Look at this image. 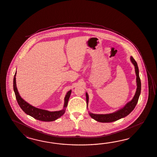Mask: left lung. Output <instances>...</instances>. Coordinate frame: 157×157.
I'll return each instance as SVG.
<instances>
[{
	"instance_id": "1",
	"label": "left lung",
	"mask_w": 157,
	"mask_h": 157,
	"mask_svg": "<svg viewBox=\"0 0 157 157\" xmlns=\"http://www.w3.org/2000/svg\"><path fill=\"white\" fill-rule=\"evenodd\" d=\"M131 60L133 63L135 68V72L136 75V82H137V89L136 93L133 97V99L131 100L128 103H127L126 105L122 109L119 110L118 111L114 112L113 113L106 114H93L89 113V114L91 117L93 119L97 121L101 122V123H110L113 122L116 120H118L119 119H121L128 115L135 108L136 105L138 103V100L139 98V96L140 94L141 91V82L140 79L139 75V68H138L137 63L133 57H131ZM86 102L87 104L88 103L89 97L87 93H86Z\"/></svg>"
}]
</instances>
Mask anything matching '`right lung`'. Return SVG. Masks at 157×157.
Masks as SVG:
<instances>
[{"label": "right lung", "mask_w": 157, "mask_h": 157, "mask_svg": "<svg viewBox=\"0 0 157 157\" xmlns=\"http://www.w3.org/2000/svg\"><path fill=\"white\" fill-rule=\"evenodd\" d=\"M15 74L14 80H13V88L15 94V97L18 104L21 107V108L23 110L24 112L29 116L33 117L34 119H37L38 120H41L43 121H52L56 120V119L59 118L63 115L65 112V108L67 106L68 99L70 97V94L71 93V90H70L67 92L66 95L64 98V109L60 110V111H56V112H49L46 110L41 109L37 108H35L33 106L30 105L25 101L19 95V93L16 87V81H15Z\"/></svg>", "instance_id": "add662e5"}]
</instances>
